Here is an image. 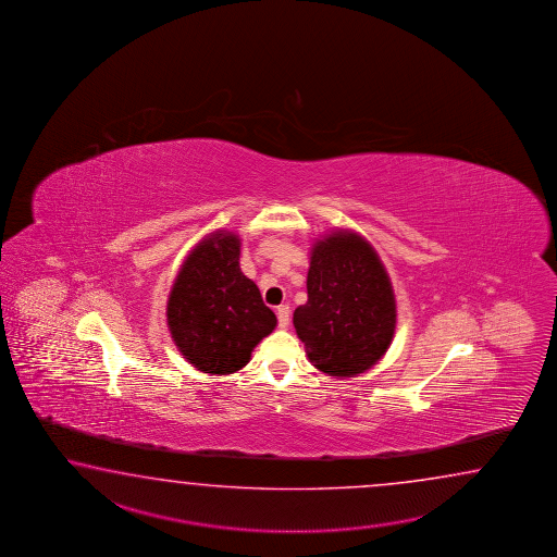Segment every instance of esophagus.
Returning <instances> with one entry per match:
<instances>
[{
    "mask_svg": "<svg viewBox=\"0 0 557 557\" xmlns=\"http://www.w3.org/2000/svg\"><path fill=\"white\" fill-rule=\"evenodd\" d=\"M276 317H278V326L286 329L288 322H290V308L286 307V305H281V307L276 308Z\"/></svg>",
    "mask_w": 557,
    "mask_h": 557,
    "instance_id": "obj_1",
    "label": "esophagus"
}]
</instances>
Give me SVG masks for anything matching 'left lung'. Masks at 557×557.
Listing matches in <instances>:
<instances>
[{
  "label": "left lung",
  "mask_w": 557,
  "mask_h": 557,
  "mask_svg": "<svg viewBox=\"0 0 557 557\" xmlns=\"http://www.w3.org/2000/svg\"><path fill=\"white\" fill-rule=\"evenodd\" d=\"M307 293L293 324L312 367L355 379L379 364L396 331V296L370 240L350 228L320 235L310 249Z\"/></svg>",
  "instance_id": "obj_1"
}]
</instances>
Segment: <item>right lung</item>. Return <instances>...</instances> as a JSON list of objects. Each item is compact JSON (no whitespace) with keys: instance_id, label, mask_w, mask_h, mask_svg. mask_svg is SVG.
I'll list each match as a JSON object with an SVG mask.
<instances>
[{"instance_id":"obj_1","label":"right lung","mask_w":557,"mask_h":557,"mask_svg":"<svg viewBox=\"0 0 557 557\" xmlns=\"http://www.w3.org/2000/svg\"><path fill=\"white\" fill-rule=\"evenodd\" d=\"M238 259L240 237L216 228L189 250L166 298V326L178 352L211 376L247 367L255 346L276 329L273 310Z\"/></svg>"}]
</instances>
